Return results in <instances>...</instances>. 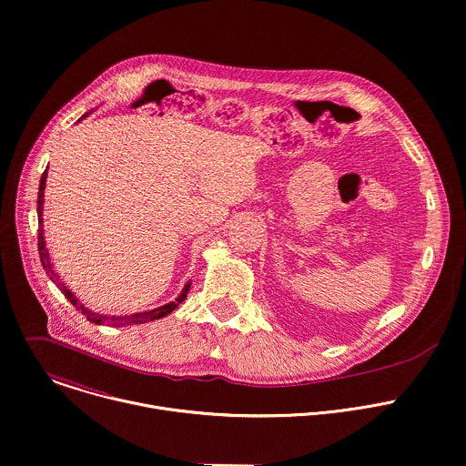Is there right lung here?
<instances>
[{
	"label": "right lung",
	"instance_id": "right-lung-1",
	"mask_svg": "<svg viewBox=\"0 0 466 466\" xmlns=\"http://www.w3.org/2000/svg\"><path fill=\"white\" fill-rule=\"evenodd\" d=\"M46 179H47V170L42 174V179H40V192H38V254H40V261H42V267L44 270L47 272V276L60 287V290L64 292V296L78 309V311L91 322V324H106V326H133V324H144V322H151V320H159L167 315H170L174 309L185 301L187 294H188V289H190V283L185 285L183 292L179 294V298H176V301H170L163 307H157V309H151V311L147 313H137V315H129V317H104V315H98V313H91L89 309H86L76 298L75 294L58 279L56 272L53 270V265H51V259H49V252L46 248V239H44V219H42V210H44V190H46Z\"/></svg>",
	"mask_w": 466,
	"mask_h": 466
}]
</instances>
